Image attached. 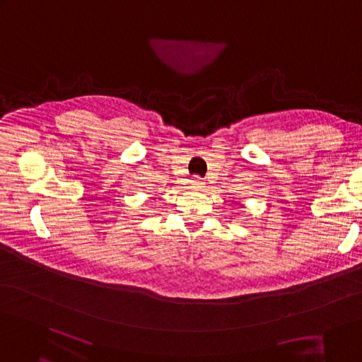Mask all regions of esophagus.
<instances>
[{"instance_id":"esophagus-1","label":"esophagus","mask_w":362,"mask_h":362,"mask_svg":"<svg viewBox=\"0 0 362 362\" xmlns=\"http://www.w3.org/2000/svg\"><path fill=\"white\" fill-rule=\"evenodd\" d=\"M189 182H191L194 189H200V188L203 187V185H205V182H203V179L199 177V175H194V177H192Z\"/></svg>"}]
</instances>
